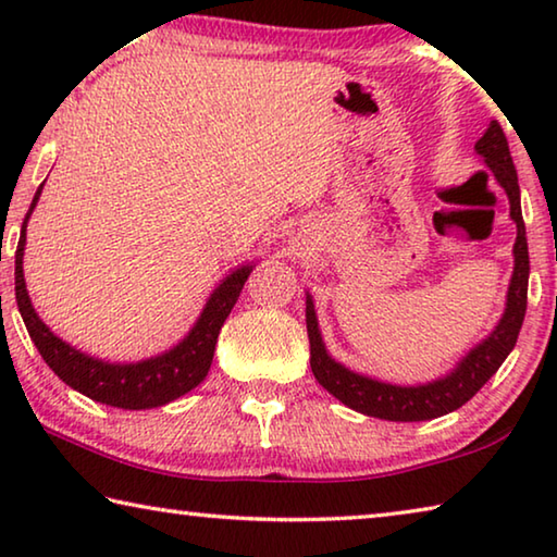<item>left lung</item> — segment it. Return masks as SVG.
Returning a JSON list of instances; mask_svg holds the SVG:
<instances>
[{
    "mask_svg": "<svg viewBox=\"0 0 557 557\" xmlns=\"http://www.w3.org/2000/svg\"><path fill=\"white\" fill-rule=\"evenodd\" d=\"M476 152L484 157V162L492 169L496 182L504 186L508 194V201H511V219L516 221V245H513V277L511 287H508V301L506 312L502 322L486 338L484 344H479L474 351L461 361L455 371H451L447 379L432 381L428 385H412V388H405V385H391L381 383L373 379H366V375H358L354 371L344 369L332 356L326 354L322 344V336H319L317 326V314L312 299L307 297V334H309V351H312V373L319 381L322 388L334 395L336 400H342L348 408L363 414H371V418L381 420H393V422H420V420H432L440 418V414H447L457 410L467 400L474 398V395L482 391V385L492 379L498 371V366L506 361V356L511 354L516 346L518 332H521L523 317H525V305H528V270H531V262H528V243H525V223L521 213V196H518V176L511 152H508L506 135L498 122L494 120L484 137L476 143Z\"/></svg>",
    "mask_w": 557,
    "mask_h": 557,
    "instance_id": "1",
    "label": "left lung"
}]
</instances>
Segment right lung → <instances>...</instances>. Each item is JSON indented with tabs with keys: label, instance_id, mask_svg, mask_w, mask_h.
Listing matches in <instances>:
<instances>
[{
	"label": "right lung",
	"instance_id": "1",
	"mask_svg": "<svg viewBox=\"0 0 557 557\" xmlns=\"http://www.w3.org/2000/svg\"><path fill=\"white\" fill-rule=\"evenodd\" d=\"M41 188L36 191L34 201L26 213L22 235H18L16 245V262H14V292H16V305L22 319L29 332L32 342L39 348V354L49 369L59 375V379L71 385L73 391L88 395L90 400L112 405V408H125V410H147L159 408L176 398H182L184 393L194 391L199 385L206 373L211 369L215 342H219L221 326L228 319L231 309L240 297V289L245 280L250 275V268L235 270L233 275L221 282V287L213 292L209 305L199 317V322L191 329L182 344L174 346L172 351L162 356L147 358L139 363H106L98 358H90L86 354L75 351L73 346L61 342L59 336L49 332L39 317H36L29 292H26L22 258H24V243H26V221L34 211L36 201H39Z\"/></svg>",
	"mask_w": 557,
	"mask_h": 557
}]
</instances>
